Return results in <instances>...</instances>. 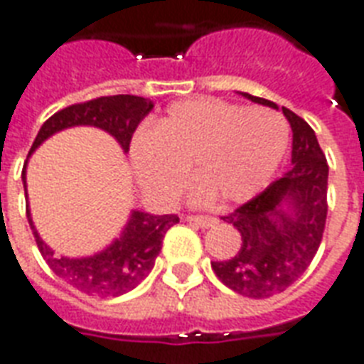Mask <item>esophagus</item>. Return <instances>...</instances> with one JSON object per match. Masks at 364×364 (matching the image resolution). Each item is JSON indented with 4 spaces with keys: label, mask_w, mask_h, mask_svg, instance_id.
<instances>
[{
    "label": "esophagus",
    "mask_w": 364,
    "mask_h": 364,
    "mask_svg": "<svg viewBox=\"0 0 364 364\" xmlns=\"http://www.w3.org/2000/svg\"><path fill=\"white\" fill-rule=\"evenodd\" d=\"M186 223L196 224V226H201V228H209V226H213L217 220L213 217H203V215H188V217H186Z\"/></svg>",
    "instance_id": "esophagus-1"
}]
</instances>
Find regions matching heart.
<instances>
[{
    "label": "heart",
    "instance_id": "b5f03b06",
    "mask_svg": "<svg viewBox=\"0 0 364 364\" xmlns=\"http://www.w3.org/2000/svg\"><path fill=\"white\" fill-rule=\"evenodd\" d=\"M288 146V120L272 109L193 97L136 134L130 157L138 182L157 198H178L190 171L198 199L242 203L269 182Z\"/></svg>",
    "mask_w": 364,
    "mask_h": 364
}]
</instances>
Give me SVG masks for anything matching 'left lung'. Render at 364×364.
<instances>
[{"mask_svg":"<svg viewBox=\"0 0 364 364\" xmlns=\"http://www.w3.org/2000/svg\"><path fill=\"white\" fill-rule=\"evenodd\" d=\"M247 100L276 107L263 97ZM294 132L291 168L282 178L223 217L242 234L240 251L226 261H213L218 280L240 296H276L307 270L318 251L328 213V163L315 130L282 107Z\"/></svg>","mask_w":364,"mask_h":364,"instance_id":"1","label":"left lung"}]
</instances>
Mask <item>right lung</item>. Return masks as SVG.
Wrapping results in <instances>:
<instances>
[{"label": "right lung", "mask_w": 364, "mask_h": 364, "mask_svg": "<svg viewBox=\"0 0 364 364\" xmlns=\"http://www.w3.org/2000/svg\"><path fill=\"white\" fill-rule=\"evenodd\" d=\"M151 109L153 103L149 100L128 94L103 95L84 103L68 105L43 122L36 140L30 147V153L43 140H48L51 134L78 124H92L107 130L119 140L122 149L128 151L136 128ZM26 217L38 250L49 264V269L76 289L88 296L100 297L122 296L136 288L151 272L166 230L180 223L178 215H149V213L134 211L124 232L107 250L86 259H67V257L53 255V251L40 240L38 232L34 230L28 209H26Z\"/></svg>", "instance_id": "1"}]
</instances>
